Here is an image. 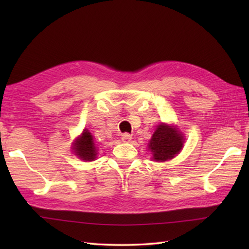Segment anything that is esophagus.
Instances as JSON below:
<instances>
[{
    "mask_svg": "<svg viewBox=\"0 0 249 249\" xmlns=\"http://www.w3.org/2000/svg\"><path fill=\"white\" fill-rule=\"evenodd\" d=\"M121 139H122V141L125 142V143H128V142H130V141H131V139H133V137H131L129 134L126 133V134H123V135H122Z\"/></svg>",
    "mask_w": 249,
    "mask_h": 249,
    "instance_id": "34e87169",
    "label": "esophagus"
}]
</instances>
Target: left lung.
I'll return each mask as SVG.
<instances>
[{"label":"left lung","mask_w":249,"mask_h":249,"mask_svg":"<svg viewBox=\"0 0 249 249\" xmlns=\"http://www.w3.org/2000/svg\"><path fill=\"white\" fill-rule=\"evenodd\" d=\"M185 138L174 126L161 123L157 126L149 142L152 160L156 161L170 160L183 149Z\"/></svg>","instance_id":"8db88e82"}]
</instances>
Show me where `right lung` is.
<instances>
[{"label": "right lung", "mask_w": 249, "mask_h": 249, "mask_svg": "<svg viewBox=\"0 0 249 249\" xmlns=\"http://www.w3.org/2000/svg\"><path fill=\"white\" fill-rule=\"evenodd\" d=\"M72 151L75 155L82 160H95L97 155V149L93 136L88 129H84L83 133L72 142Z\"/></svg>", "instance_id": "add662e5"}]
</instances>
